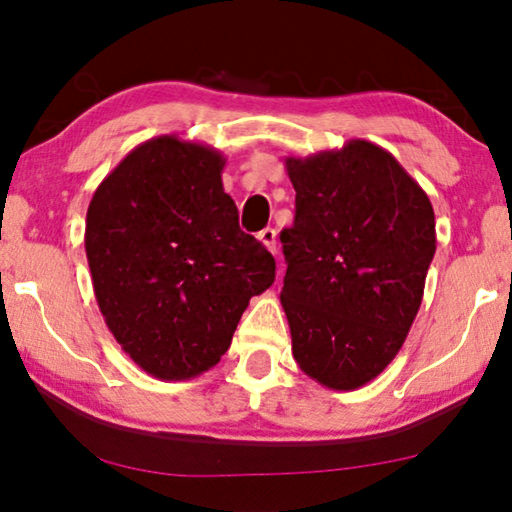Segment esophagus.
Masks as SVG:
<instances>
[{"label":"esophagus","mask_w":512,"mask_h":512,"mask_svg":"<svg viewBox=\"0 0 512 512\" xmlns=\"http://www.w3.org/2000/svg\"><path fill=\"white\" fill-rule=\"evenodd\" d=\"M275 237H277V232H275L273 228H264V230L257 235V239L262 241V244H264L268 250H271L273 255L277 253V241H275Z\"/></svg>","instance_id":"34e87169"}]
</instances>
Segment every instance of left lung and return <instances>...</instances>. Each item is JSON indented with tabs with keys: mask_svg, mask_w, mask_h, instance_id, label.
Wrapping results in <instances>:
<instances>
[{
	"mask_svg": "<svg viewBox=\"0 0 512 512\" xmlns=\"http://www.w3.org/2000/svg\"><path fill=\"white\" fill-rule=\"evenodd\" d=\"M284 164L296 189V219L280 235L293 357L318 384L354 391L384 372L418 316L436 253L433 207L366 140Z\"/></svg>",
	"mask_w": 512,
	"mask_h": 512,
	"instance_id": "left-lung-1",
	"label": "left lung"
}]
</instances>
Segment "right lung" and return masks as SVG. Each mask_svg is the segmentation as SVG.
Masks as SVG:
<instances>
[{"mask_svg":"<svg viewBox=\"0 0 512 512\" xmlns=\"http://www.w3.org/2000/svg\"><path fill=\"white\" fill-rule=\"evenodd\" d=\"M223 155L160 135L112 169L85 219L94 296L128 357L164 381L210 370L275 259L239 228Z\"/></svg>","mask_w":512,"mask_h":512,"instance_id":"1","label":"right lung"}]
</instances>
